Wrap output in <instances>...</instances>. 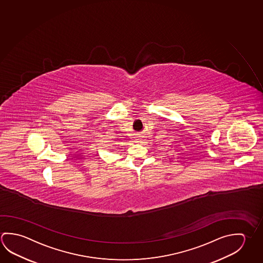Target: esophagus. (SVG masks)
<instances>
[{
    "mask_svg": "<svg viewBox=\"0 0 263 263\" xmlns=\"http://www.w3.org/2000/svg\"><path fill=\"white\" fill-rule=\"evenodd\" d=\"M136 142L141 143L142 142V139H141L140 137H137V138H136Z\"/></svg>",
    "mask_w": 263,
    "mask_h": 263,
    "instance_id": "esophagus-1",
    "label": "esophagus"
}]
</instances>
